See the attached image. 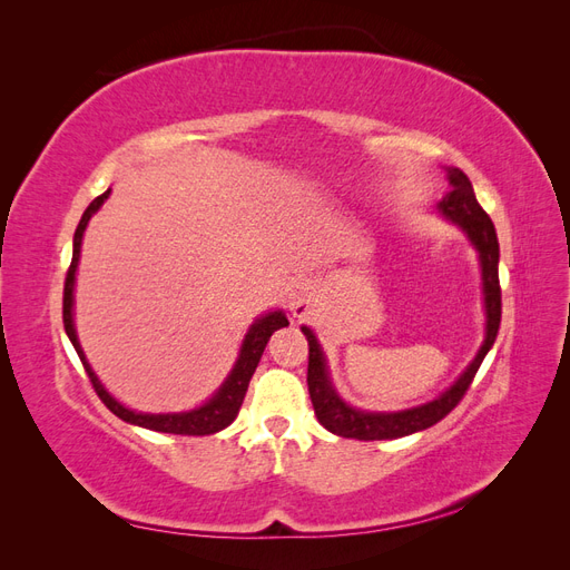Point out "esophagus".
<instances>
[{"mask_svg":"<svg viewBox=\"0 0 570 570\" xmlns=\"http://www.w3.org/2000/svg\"><path fill=\"white\" fill-rule=\"evenodd\" d=\"M289 308H292V314H295L297 318L308 314V308H312V292H308V287H299L297 292H292V295H289Z\"/></svg>","mask_w":570,"mask_h":570,"instance_id":"1","label":"esophagus"}]
</instances>
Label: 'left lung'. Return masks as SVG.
<instances>
[{
    "label": "left lung",
    "instance_id": "obj_1",
    "mask_svg": "<svg viewBox=\"0 0 570 570\" xmlns=\"http://www.w3.org/2000/svg\"><path fill=\"white\" fill-rule=\"evenodd\" d=\"M446 178H450V187H446V195L440 202V209L444 212L446 218H452L465 233H469L471 243L480 252L482 285H485V308H488V337L482 342L473 364L465 368L459 381L442 396H438L435 402L419 409L396 411V413H368V411H356L347 406L335 394V390L331 387V381H327L325 361H323L318 342L308 327H302V333L308 340V371H306L308 396H312L318 423L340 438L366 440V442L394 440V438H404L435 425L463 400V394L469 392L482 358H485V354L490 352V347L497 340L499 321H502V287H499V243H497L494 223L485 214V209L478 204L473 185L463 170L450 168L446 170Z\"/></svg>",
    "mask_w": 570,
    "mask_h": 570
}]
</instances>
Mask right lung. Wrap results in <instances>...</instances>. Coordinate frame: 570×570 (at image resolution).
Returning <instances> with one entry per match:
<instances>
[{"label": "right lung", "instance_id": "right-lung-1", "mask_svg": "<svg viewBox=\"0 0 570 570\" xmlns=\"http://www.w3.org/2000/svg\"><path fill=\"white\" fill-rule=\"evenodd\" d=\"M111 189H107L105 195H99L90 202L88 209H85L78 228H76V235H73V258H71V266H68V273H66V283H63V327H66V335L68 340L73 342V347L82 361L85 371H88V377L90 383L97 392V396L101 402H105V406L109 411H114L118 419H124L126 423H132V425H142V428H149V430H157V433H170V435H214L218 433V430L228 428L235 416L239 406H243V400L247 394V387H249V381L252 375L258 366V358H262L266 344H268V337L281 331V327L289 325L287 318L281 314V312H273L264 318H258L252 331L247 333L245 337V344H243V352H239V358L237 364L233 368V373L228 375V381L223 383V387L212 396L209 402H206L204 406L195 409V411H187V413H135L130 409H126L124 404H118L114 396L99 385L97 375L92 373L90 364L85 361V354L80 350L78 344V337H76V327H73V281H76V268H78V258H80V243H82V233H85V226H88L90 216L99 209L101 202H105L109 197Z\"/></svg>", "mask_w": 570, "mask_h": 570}]
</instances>
